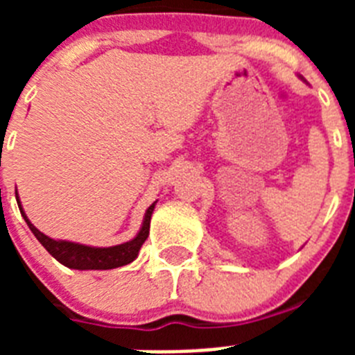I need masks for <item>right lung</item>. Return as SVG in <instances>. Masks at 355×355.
Returning a JSON list of instances; mask_svg holds the SVG:
<instances>
[{"mask_svg": "<svg viewBox=\"0 0 355 355\" xmlns=\"http://www.w3.org/2000/svg\"><path fill=\"white\" fill-rule=\"evenodd\" d=\"M15 199H17L19 209H21V215L26 220L28 227L31 229V233L35 234L37 240L42 243L44 249L48 250L56 261H60L64 266L74 268V270H110V268H119V266L130 265L131 261H135V258L139 256L140 247L144 245V241L149 236L150 215H153L156 206V202H153L147 208L146 215H144L142 227H140L139 234L133 240L114 247H90L83 245V243H74V241L53 240V238L40 233L39 229L28 220V216L24 213L23 206H21V200H19L17 193H15Z\"/></svg>", "mask_w": 355, "mask_h": 355, "instance_id": "add662e5", "label": "right lung"}]
</instances>
